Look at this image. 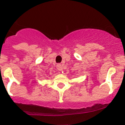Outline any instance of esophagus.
Instances as JSON below:
<instances>
[{"label":"esophagus","instance_id":"34e87169","mask_svg":"<svg viewBox=\"0 0 125 125\" xmlns=\"http://www.w3.org/2000/svg\"><path fill=\"white\" fill-rule=\"evenodd\" d=\"M57 68L59 71H63V67H62V65H61L60 63H58L57 65Z\"/></svg>","mask_w":125,"mask_h":125}]
</instances>
